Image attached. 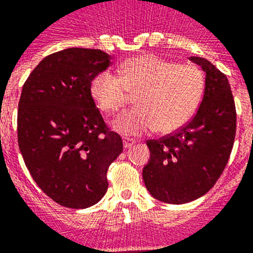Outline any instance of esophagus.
Here are the masks:
<instances>
[{
  "instance_id": "esophagus-1",
  "label": "esophagus",
  "mask_w": 253,
  "mask_h": 253,
  "mask_svg": "<svg viewBox=\"0 0 253 253\" xmlns=\"http://www.w3.org/2000/svg\"><path fill=\"white\" fill-rule=\"evenodd\" d=\"M135 140L133 139H131V137H124V146L126 149H128V148H131V146H132L133 144H135Z\"/></svg>"
}]
</instances>
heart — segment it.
<instances>
[{"label":"heart","instance_id":"b5f03b06","mask_svg":"<svg viewBox=\"0 0 253 253\" xmlns=\"http://www.w3.org/2000/svg\"><path fill=\"white\" fill-rule=\"evenodd\" d=\"M120 76L103 71L91 80L90 93L105 113H116L135 94L137 107L112 122L121 135L137 136L157 129L169 133L187 124L205 87L203 71L195 65L140 54L121 63Z\"/></svg>","mask_w":253,"mask_h":253}]
</instances>
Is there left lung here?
I'll use <instances>...</instances> for the list:
<instances>
[{
    "label": "left lung",
    "instance_id": "1",
    "mask_svg": "<svg viewBox=\"0 0 253 253\" xmlns=\"http://www.w3.org/2000/svg\"><path fill=\"white\" fill-rule=\"evenodd\" d=\"M206 74L203 100L187 124L159 140H148L142 178L149 192L167 204H186L216 183L229 160L237 113L227 76L201 57H190Z\"/></svg>",
    "mask_w": 253,
    "mask_h": 253
}]
</instances>
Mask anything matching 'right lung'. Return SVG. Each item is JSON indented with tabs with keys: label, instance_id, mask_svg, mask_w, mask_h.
<instances>
[{
	"label": "right lung",
	"instance_id": "1",
	"mask_svg": "<svg viewBox=\"0 0 253 253\" xmlns=\"http://www.w3.org/2000/svg\"><path fill=\"white\" fill-rule=\"evenodd\" d=\"M112 57L67 48L39 62L26 79L17 109V142L35 183L54 203L85 209L104 196L107 172L124 150L90 93Z\"/></svg>",
	"mask_w": 253,
	"mask_h": 253
}]
</instances>
